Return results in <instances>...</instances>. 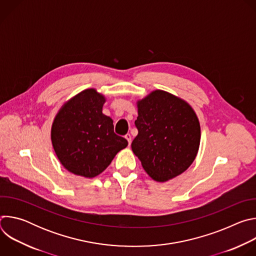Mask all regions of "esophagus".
<instances>
[{
	"instance_id": "1",
	"label": "esophagus",
	"mask_w": 256,
	"mask_h": 256,
	"mask_svg": "<svg viewBox=\"0 0 256 256\" xmlns=\"http://www.w3.org/2000/svg\"><path fill=\"white\" fill-rule=\"evenodd\" d=\"M124 138L128 140V146L130 144V142H132V136L130 134H126V136H124Z\"/></svg>"
}]
</instances>
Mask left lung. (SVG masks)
Instances as JSON below:
<instances>
[{
  "mask_svg": "<svg viewBox=\"0 0 256 256\" xmlns=\"http://www.w3.org/2000/svg\"><path fill=\"white\" fill-rule=\"evenodd\" d=\"M138 130L132 150L151 178L165 182L184 173L194 161L200 126L192 107L163 90L136 102Z\"/></svg>",
  "mask_w": 256,
  "mask_h": 256,
  "instance_id": "8db88e82",
  "label": "left lung"
}]
</instances>
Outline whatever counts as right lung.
<instances>
[{"label": "right lung", "instance_id": "add662e5", "mask_svg": "<svg viewBox=\"0 0 256 256\" xmlns=\"http://www.w3.org/2000/svg\"><path fill=\"white\" fill-rule=\"evenodd\" d=\"M105 97L86 89L66 101L52 126V142L70 173L93 178L103 172L128 140L114 134V120L102 114Z\"/></svg>", "mask_w": 256, "mask_h": 256}]
</instances>
